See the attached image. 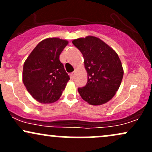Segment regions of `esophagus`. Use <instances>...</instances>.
I'll return each mask as SVG.
<instances>
[{
	"instance_id": "obj_1",
	"label": "esophagus",
	"mask_w": 152,
	"mask_h": 152,
	"mask_svg": "<svg viewBox=\"0 0 152 152\" xmlns=\"http://www.w3.org/2000/svg\"><path fill=\"white\" fill-rule=\"evenodd\" d=\"M75 74H76V72L71 73V77L72 78H74V76H75Z\"/></svg>"
}]
</instances>
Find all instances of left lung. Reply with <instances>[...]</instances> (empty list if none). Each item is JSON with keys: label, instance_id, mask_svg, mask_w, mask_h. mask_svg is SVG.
Segmentation results:
<instances>
[{"label": "left lung", "instance_id": "1", "mask_svg": "<svg viewBox=\"0 0 152 152\" xmlns=\"http://www.w3.org/2000/svg\"><path fill=\"white\" fill-rule=\"evenodd\" d=\"M81 52L88 75L86 85L78 88L81 98L91 105H102L116 94L124 76L118 54L95 36H88L72 41Z\"/></svg>", "mask_w": 152, "mask_h": 152}]
</instances>
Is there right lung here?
Masks as SVG:
<instances>
[{
    "instance_id": "add662e5",
    "label": "right lung",
    "mask_w": 152,
    "mask_h": 152,
    "mask_svg": "<svg viewBox=\"0 0 152 152\" xmlns=\"http://www.w3.org/2000/svg\"><path fill=\"white\" fill-rule=\"evenodd\" d=\"M66 40L48 38L35 47L26 60L23 82L32 97L42 104L58 100L70 79L59 56L67 46Z\"/></svg>"
}]
</instances>
